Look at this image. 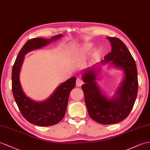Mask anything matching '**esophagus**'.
<instances>
[{
	"instance_id": "esophagus-1",
	"label": "esophagus",
	"mask_w": 150,
	"mask_h": 150,
	"mask_svg": "<svg viewBox=\"0 0 150 150\" xmlns=\"http://www.w3.org/2000/svg\"><path fill=\"white\" fill-rule=\"evenodd\" d=\"M83 84V81L80 79H77L76 80V85L77 87H80Z\"/></svg>"
}]
</instances>
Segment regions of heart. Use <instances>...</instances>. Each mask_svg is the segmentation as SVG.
Wrapping results in <instances>:
<instances>
[{"instance_id":"1","label":"heart","mask_w":150,"mask_h":150,"mask_svg":"<svg viewBox=\"0 0 150 150\" xmlns=\"http://www.w3.org/2000/svg\"><path fill=\"white\" fill-rule=\"evenodd\" d=\"M91 46V44H85V45H83L82 47V48H81V51H80V52H81L82 53L87 52L88 50L90 49Z\"/></svg>"}]
</instances>
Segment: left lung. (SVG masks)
Listing matches in <instances>:
<instances>
[{"instance_id":"8db88e82","label":"left lung","mask_w":150,"mask_h":150,"mask_svg":"<svg viewBox=\"0 0 150 150\" xmlns=\"http://www.w3.org/2000/svg\"><path fill=\"white\" fill-rule=\"evenodd\" d=\"M112 51L104 57V60L91 68L83 70L82 79L84 84L82 89L90 117L99 124H115L128 116L135 103L137 94V71L135 61L127 47L121 40L108 37ZM109 63L122 70L124 76L110 98L98 86L97 80L101 65Z\"/></svg>"}]
</instances>
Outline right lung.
Wrapping results in <instances>:
<instances>
[{
    "instance_id": "1",
    "label": "right lung",
    "mask_w": 150,
    "mask_h": 150,
    "mask_svg": "<svg viewBox=\"0 0 150 150\" xmlns=\"http://www.w3.org/2000/svg\"><path fill=\"white\" fill-rule=\"evenodd\" d=\"M59 34L51 38H35L25 43L15 61L12 70V90L14 98L23 116L29 122L38 126L55 125L64 117L70 91L75 87L76 77L61 83L50 96L42 101H34L25 94L20 83V74L25 56L33 50L40 49L59 39Z\"/></svg>"
}]
</instances>
